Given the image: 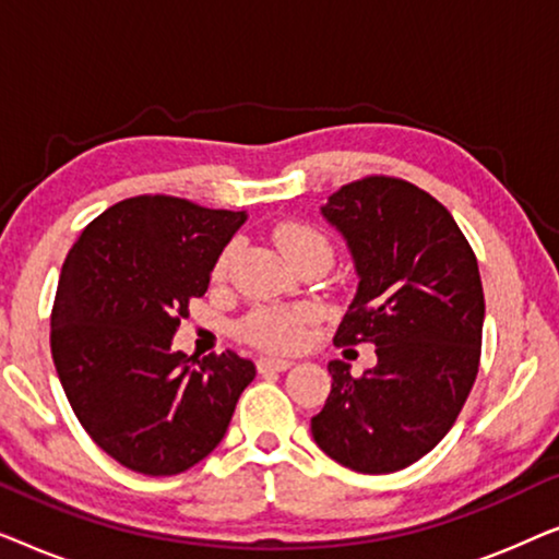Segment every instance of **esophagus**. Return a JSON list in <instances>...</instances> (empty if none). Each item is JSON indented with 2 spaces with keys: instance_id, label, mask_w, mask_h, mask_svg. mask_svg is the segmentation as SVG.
Instances as JSON below:
<instances>
[{
  "instance_id": "34e87169",
  "label": "esophagus",
  "mask_w": 559,
  "mask_h": 559,
  "mask_svg": "<svg viewBox=\"0 0 559 559\" xmlns=\"http://www.w3.org/2000/svg\"><path fill=\"white\" fill-rule=\"evenodd\" d=\"M295 366V361L293 358H274V356H262L257 361V369L259 371H287V369H293Z\"/></svg>"
}]
</instances>
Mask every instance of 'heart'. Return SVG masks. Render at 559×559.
Wrapping results in <instances>:
<instances>
[{"instance_id": "b5f03b06", "label": "heart", "mask_w": 559, "mask_h": 559, "mask_svg": "<svg viewBox=\"0 0 559 559\" xmlns=\"http://www.w3.org/2000/svg\"><path fill=\"white\" fill-rule=\"evenodd\" d=\"M280 249L285 251L289 262L297 264L305 257L323 254L331 259V241L325 239L318 228L300 221H285L274 231ZM239 251V241H228L218 251L216 262H213V280L224 282L231 272L234 257ZM318 323V310L312 305H262L247 312L236 325L241 341L264 350H295L300 348L308 338L310 328Z\"/></svg>"}]
</instances>
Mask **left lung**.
I'll list each match as a JSON object with an SVG mask.
<instances>
[{"label": "left lung", "mask_w": 559, "mask_h": 559, "mask_svg": "<svg viewBox=\"0 0 559 559\" xmlns=\"http://www.w3.org/2000/svg\"><path fill=\"white\" fill-rule=\"evenodd\" d=\"M323 216L361 277L333 343H373L379 364L350 377L331 361L312 438L356 473L402 471L445 438L476 381L486 312L476 254L445 205L402 178L341 186Z\"/></svg>", "instance_id": "obj_1"}]
</instances>
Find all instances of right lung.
Masks as SVG:
<instances>
[{
  "label": "right lung",
  "instance_id": "1",
  "mask_svg": "<svg viewBox=\"0 0 559 559\" xmlns=\"http://www.w3.org/2000/svg\"><path fill=\"white\" fill-rule=\"evenodd\" d=\"M243 211L134 195L83 228L50 312L58 379L91 440L129 471L175 476L218 445L254 364L173 350Z\"/></svg>",
  "mask_w": 559,
  "mask_h": 559
}]
</instances>
